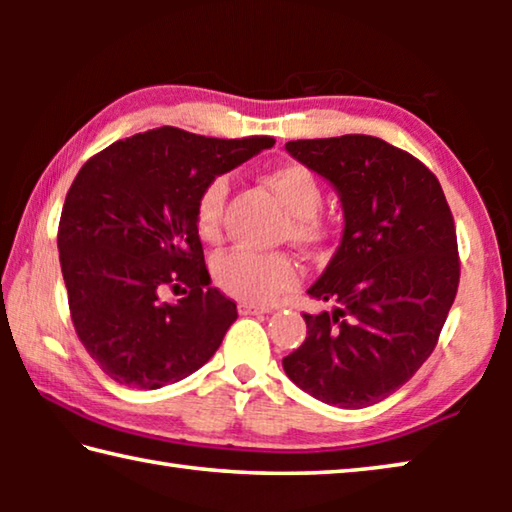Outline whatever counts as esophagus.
Instances as JSON below:
<instances>
[{
    "instance_id": "obj_1",
    "label": "esophagus",
    "mask_w": 512,
    "mask_h": 512,
    "mask_svg": "<svg viewBox=\"0 0 512 512\" xmlns=\"http://www.w3.org/2000/svg\"><path fill=\"white\" fill-rule=\"evenodd\" d=\"M268 307L262 305H250V302H241L239 305V314L241 316H255V314H266Z\"/></svg>"
}]
</instances>
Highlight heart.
<instances>
[{
    "instance_id": "heart-1",
    "label": "heart",
    "mask_w": 512,
    "mask_h": 512,
    "mask_svg": "<svg viewBox=\"0 0 512 512\" xmlns=\"http://www.w3.org/2000/svg\"><path fill=\"white\" fill-rule=\"evenodd\" d=\"M262 183L289 212V223L284 232L291 239L300 244H320L327 239V223L318 216L320 205H323V185L314 171L307 169L305 164L284 162L266 169L262 173ZM225 194H228V180L225 176H214L196 198L194 223L198 235L205 241L219 237ZM212 275L219 289L228 296L244 302H257V305L271 302L280 293L293 289L300 277L298 264L282 250L259 253V250L246 248L216 255Z\"/></svg>"
}]
</instances>
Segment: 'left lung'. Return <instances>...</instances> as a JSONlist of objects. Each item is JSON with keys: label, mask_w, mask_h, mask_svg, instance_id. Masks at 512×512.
<instances>
[{"label": "left lung", "mask_w": 512, "mask_h": 512, "mask_svg": "<svg viewBox=\"0 0 512 512\" xmlns=\"http://www.w3.org/2000/svg\"><path fill=\"white\" fill-rule=\"evenodd\" d=\"M293 158L334 185L343 239L307 293V339L282 359L302 391L366 409L406 384L438 343L461 280L454 216L438 178L372 135L296 140Z\"/></svg>", "instance_id": "obj_1"}]
</instances>
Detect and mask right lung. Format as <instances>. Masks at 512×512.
Masks as SVG:
<instances>
[{
	"instance_id": "right-lung-1",
	"label": "right lung",
	"mask_w": 512,
	"mask_h": 512,
	"mask_svg": "<svg viewBox=\"0 0 512 512\" xmlns=\"http://www.w3.org/2000/svg\"><path fill=\"white\" fill-rule=\"evenodd\" d=\"M273 144L162 126L110 144L76 173L58 223L60 268L76 334L117 384L155 391L219 350L237 305L210 287L196 198ZM180 286L185 299L159 302Z\"/></svg>"
}]
</instances>
